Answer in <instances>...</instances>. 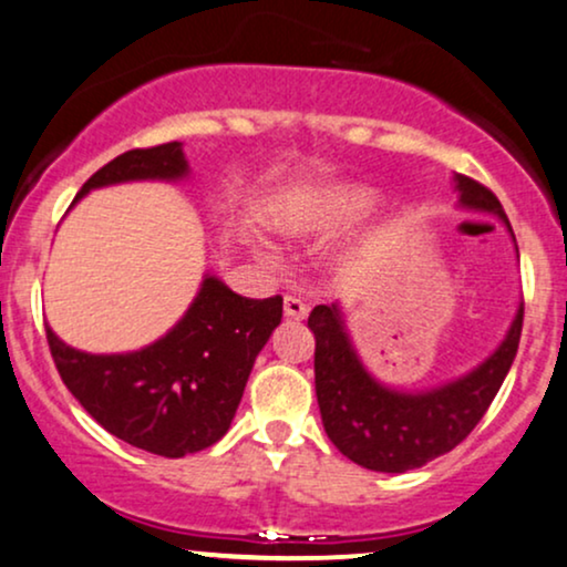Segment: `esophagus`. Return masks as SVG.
Instances as JSON below:
<instances>
[{"mask_svg":"<svg viewBox=\"0 0 567 567\" xmlns=\"http://www.w3.org/2000/svg\"><path fill=\"white\" fill-rule=\"evenodd\" d=\"M284 312L291 320H305L307 318V305L297 297H284Z\"/></svg>","mask_w":567,"mask_h":567,"instance_id":"1","label":"esophagus"}]
</instances>
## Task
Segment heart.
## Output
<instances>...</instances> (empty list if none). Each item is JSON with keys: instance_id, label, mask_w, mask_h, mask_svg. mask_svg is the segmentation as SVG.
<instances>
[{"instance_id": "heart-1", "label": "heart", "mask_w": 567, "mask_h": 567, "mask_svg": "<svg viewBox=\"0 0 567 567\" xmlns=\"http://www.w3.org/2000/svg\"><path fill=\"white\" fill-rule=\"evenodd\" d=\"M375 192L358 184H337L318 188L268 213V223L278 234L305 239V236L337 234L360 220L373 207Z\"/></svg>"}]
</instances>
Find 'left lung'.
<instances>
[{"label": "left lung", "mask_w": 567, "mask_h": 567, "mask_svg": "<svg viewBox=\"0 0 567 567\" xmlns=\"http://www.w3.org/2000/svg\"><path fill=\"white\" fill-rule=\"evenodd\" d=\"M454 188L460 207L497 215L515 241L505 209L486 186L457 173ZM307 326L316 333V394L328 439L368 471L404 473L454 450L484 417L518 352L523 302L507 337L481 365L423 391L391 389L362 365L339 302L318 305Z\"/></svg>", "instance_id": "1"}]
</instances>
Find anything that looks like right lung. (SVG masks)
I'll return each instance as SVG.
<instances>
[{
  "label": "right lung",
  "mask_w": 567,
  "mask_h": 567,
  "mask_svg": "<svg viewBox=\"0 0 567 567\" xmlns=\"http://www.w3.org/2000/svg\"><path fill=\"white\" fill-rule=\"evenodd\" d=\"M188 176L184 144L131 150L91 176V188ZM284 299H247L207 272L197 297L155 344L125 354H89L47 326L54 365L81 408L125 444L163 457L207 450L226 436L260 349L281 323Z\"/></svg>",
  "instance_id": "obj_1"
}]
</instances>
